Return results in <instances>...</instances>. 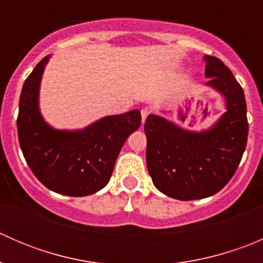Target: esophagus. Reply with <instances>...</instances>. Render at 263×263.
Returning <instances> with one entry per match:
<instances>
[{
  "label": "esophagus",
  "mask_w": 263,
  "mask_h": 263,
  "mask_svg": "<svg viewBox=\"0 0 263 263\" xmlns=\"http://www.w3.org/2000/svg\"><path fill=\"white\" fill-rule=\"evenodd\" d=\"M151 113V109H148V108H142L141 109V118H142V123L145 122V119L147 118V116Z\"/></svg>",
  "instance_id": "obj_1"
}]
</instances>
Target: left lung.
I'll return each mask as SVG.
<instances>
[{"mask_svg":"<svg viewBox=\"0 0 263 263\" xmlns=\"http://www.w3.org/2000/svg\"><path fill=\"white\" fill-rule=\"evenodd\" d=\"M206 85L225 98L227 112L211 128H181L160 116L145 123L146 164L154 185L182 201L210 197L232 179L248 137L245 92L232 71L213 55L203 57Z\"/></svg>","mask_w":263,"mask_h":263,"instance_id":"1","label":"left lung"}]
</instances>
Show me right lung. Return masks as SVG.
<instances>
[{"label":"right lung","mask_w":263,"mask_h":263,"mask_svg":"<svg viewBox=\"0 0 263 263\" xmlns=\"http://www.w3.org/2000/svg\"><path fill=\"white\" fill-rule=\"evenodd\" d=\"M50 55L28 76L18 102L17 135L34 176L60 195H92L107 185L127 137L141 124L140 110L108 116L78 131L50 127L39 110V87Z\"/></svg>","instance_id":"1"}]
</instances>
